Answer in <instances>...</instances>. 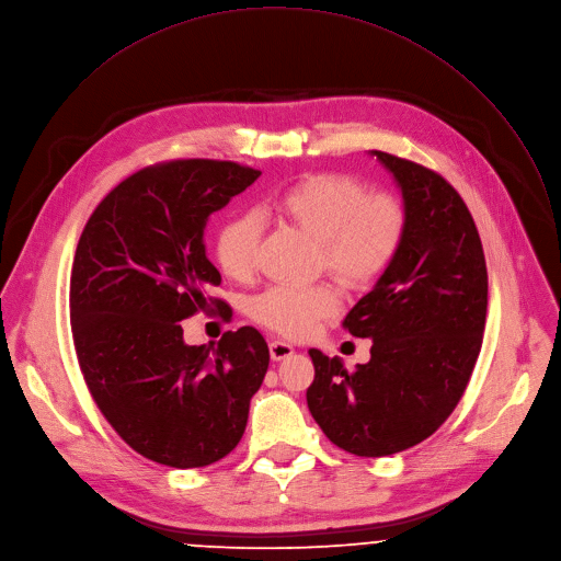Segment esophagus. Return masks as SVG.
Here are the masks:
<instances>
[{
    "label": "esophagus",
    "mask_w": 561,
    "mask_h": 561,
    "mask_svg": "<svg viewBox=\"0 0 561 561\" xmlns=\"http://www.w3.org/2000/svg\"><path fill=\"white\" fill-rule=\"evenodd\" d=\"M270 354H272V360L278 363V360L289 358L294 354V347L289 343H285V341H272L270 343Z\"/></svg>",
    "instance_id": "34e87169"
}]
</instances>
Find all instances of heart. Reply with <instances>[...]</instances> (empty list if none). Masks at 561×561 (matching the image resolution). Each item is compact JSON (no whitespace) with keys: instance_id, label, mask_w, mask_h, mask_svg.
<instances>
[{"instance_id":"b5f03b06","label":"heart","mask_w":561,"mask_h":561,"mask_svg":"<svg viewBox=\"0 0 561 561\" xmlns=\"http://www.w3.org/2000/svg\"><path fill=\"white\" fill-rule=\"evenodd\" d=\"M283 226L318 241V263L350 287H365L393 263L407 232L400 198L367 187L339 172H313L270 198L259 209ZM261 226L252 214L237 216L220 228L214 256L220 272L245 280L254 274ZM343 294L335 285L272 287L252 300V316L267 329L300 339L322 320L339 313Z\"/></svg>"}]
</instances>
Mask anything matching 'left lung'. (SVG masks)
Returning a JSON list of instances; mask_svg holds the SVG:
<instances>
[{"instance_id": "obj_1", "label": "left lung", "mask_w": 561, "mask_h": 561, "mask_svg": "<svg viewBox=\"0 0 561 561\" xmlns=\"http://www.w3.org/2000/svg\"><path fill=\"white\" fill-rule=\"evenodd\" d=\"M393 174L407 211L393 263L343 327L371 339V360L347 371L309 350L307 407L322 433L360 458L400 454L458 407L482 347L489 276L476 220L437 172L371 150Z\"/></svg>"}]
</instances>
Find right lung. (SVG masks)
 Listing matches in <instances>:
<instances>
[{
    "label": "right lung",
    "mask_w": 561,
    "mask_h": 561,
    "mask_svg": "<svg viewBox=\"0 0 561 561\" xmlns=\"http://www.w3.org/2000/svg\"><path fill=\"white\" fill-rule=\"evenodd\" d=\"M261 176L232 161L183 159L144 168L92 211L70 274L72 341L103 417L144 458L198 469L241 442L250 400L270 367L254 327L218 345H185L181 320L228 316L214 298L207 218Z\"/></svg>",
    "instance_id": "1"
}]
</instances>
